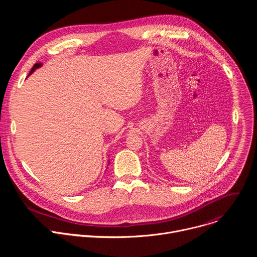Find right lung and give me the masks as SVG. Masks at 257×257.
Wrapping results in <instances>:
<instances>
[{"mask_svg":"<svg viewBox=\"0 0 257 257\" xmlns=\"http://www.w3.org/2000/svg\"><path fill=\"white\" fill-rule=\"evenodd\" d=\"M42 66H43V64H42V63H36V64H34V65H33V67H32V69H31V70H30V72H29V75H31V74H32V73L35 71V69L41 68ZM29 75H28V76H29ZM28 76H27V77H28ZM108 164H109V163H108Z\"/></svg>","mask_w":257,"mask_h":257,"instance_id":"1","label":"right lung"}]
</instances>
